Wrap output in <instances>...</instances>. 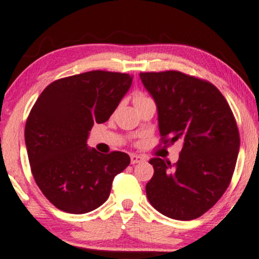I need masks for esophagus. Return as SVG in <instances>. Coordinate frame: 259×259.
<instances>
[{"mask_svg": "<svg viewBox=\"0 0 259 259\" xmlns=\"http://www.w3.org/2000/svg\"><path fill=\"white\" fill-rule=\"evenodd\" d=\"M144 157L139 156V154H132L130 156V162H132V164H136V163H141L144 162Z\"/></svg>", "mask_w": 259, "mask_h": 259, "instance_id": "34e87169", "label": "esophagus"}]
</instances>
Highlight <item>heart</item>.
<instances>
[{"mask_svg":"<svg viewBox=\"0 0 259 259\" xmlns=\"http://www.w3.org/2000/svg\"><path fill=\"white\" fill-rule=\"evenodd\" d=\"M146 100L150 99H148L147 96H145L144 94H141V92H138V94H135V96H134V103H135V105H138L140 102H144V101Z\"/></svg>","mask_w":259,"mask_h":259,"instance_id":"1","label":"heart"}]
</instances>
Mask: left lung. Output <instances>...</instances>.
I'll list each match as a JSON object with an SVG mask.
<instances>
[{
  "label": "left lung",
  "mask_w": 259,
  "mask_h": 259,
  "mask_svg": "<svg viewBox=\"0 0 259 259\" xmlns=\"http://www.w3.org/2000/svg\"><path fill=\"white\" fill-rule=\"evenodd\" d=\"M156 101L162 144L180 140L179 160L152 158L148 201L162 214L191 221L210 209L228 189L240 148V135L222 92L203 79L178 70L140 73Z\"/></svg>",
  "instance_id": "1"
}]
</instances>
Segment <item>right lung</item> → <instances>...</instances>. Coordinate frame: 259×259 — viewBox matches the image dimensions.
I'll return each instance as SVG.
<instances>
[{"label":"right lung","instance_id":"1","mask_svg":"<svg viewBox=\"0 0 259 259\" xmlns=\"http://www.w3.org/2000/svg\"><path fill=\"white\" fill-rule=\"evenodd\" d=\"M129 74L92 70L56 80L41 92L25 124L32 177L55 207L72 214L96 209L113 179L130 163L120 151L88 147L95 123H105L132 86Z\"/></svg>","mask_w":259,"mask_h":259}]
</instances>
